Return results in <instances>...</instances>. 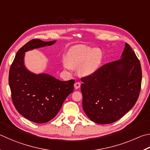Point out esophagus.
<instances>
[{
  "mask_svg": "<svg viewBox=\"0 0 150 150\" xmlns=\"http://www.w3.org/2000/svg\"><path fill=\"white\" fill-rule=\"evenodd\" d=\"M74 87L75 89H78L79 88L81 87V83L79 82H76L75 84H74Z\"/></svg>",
  "mask_w": 150,
  "mask_h": 150,
  "instance_id": "obj_1",
  "label": "esophagus"
}]
</instances>
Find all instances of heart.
I'll return each instance as SVG.
<instances>
[{
    "instance_id": "1",
    "label": "heart",
    "mask_w": 150,
    "mask_h": 150,
    "mask_svg": "<svg viewBox=\"0 0 150 150\" xmlns=\"http://www.w3.org/2000/svg\"><path fill=\"white\" fill-rule=\"evenodd\" d=\"M103 59V53L100 48H92L88 46L77 45L71 48L62 61L65 69L71 70L79 67L81 75H90L98 69Z\"/></svg>"
}]
</instances>
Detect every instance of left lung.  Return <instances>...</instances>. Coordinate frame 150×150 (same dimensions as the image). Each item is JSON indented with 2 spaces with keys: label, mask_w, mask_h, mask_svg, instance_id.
Returning <instances> with one entry per match:
<instances>
[{
  "label": "left lung",
  "mask_w": 150,
  "mask_h": 150,
  "mask_svg": "<svg viewBox=\"0 0 150 150\" xmlns=\"http://www.w3.org/2000/svg\"><path fill=\"white\" fill-rule=\"evenodd\" d=\"M121 58L81 79L83 109L96 123L110 124L119 120L133 108L139 96L141 65L127 43Z\"/></svg>",
  "instance_id": "1"
}]
</instances>
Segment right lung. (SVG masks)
<instances>
[{"instance_id":"add662e5","label":"right lung","mask_w":150,"mask_h":150,"mask_svg":"<svg viewBox=\"0 0 150 150\" xmlns=\"http://www.w3.org/2000/svg\"><path fill=\"white\" fill-rule=\"evenodd\" d=\"M55 42L31 40L18 51L10 68L8 82L13 105L21 115L37 123L52 120L73 91L75 80L61 81L45 73L35 74L24 65L25 52Z\"/></svg>"}]
</instances>
